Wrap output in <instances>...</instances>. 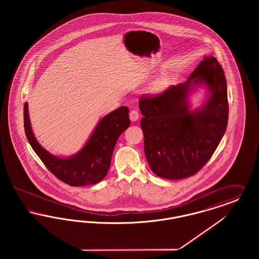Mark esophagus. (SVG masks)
<instances>
[{"mask_svg":"<svg viewBox=\"0 0 259 259\" xmlns=\"http://www.w3.org/2000/svg\"><path fill=\"white\" fill-rule=\"evenodd\" d=\"M129 116H130V119H131L132 121H137V120L139 119V117H140V114H139L138 111L133 110V111H130Z\"/></svg>","mask_w":259,"mask_h":259,"instance_id":"esophagus-1","label":"esophagus"}]
</instances>
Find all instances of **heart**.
Instances as JSON below:
<instances>
[{
  "mask_svg": "<svg viewBox=\"0 0 259 259\" xmlns=\"http://www.w3.org/2000/svg\"><path fill=\"white\" fill-rule=\"evenodd\" d=\"M170 84V77L167 74H162L160 76L156 77L149 85H148V91L150 93L156 94V93H160L162 91H164L165 89H167V87Z\"/></svg>",
  "mask_w": 259,
  "mask_h": 259,
  "instance_id": "b5f03b06",
  "label": "heart"
}]
</instances>
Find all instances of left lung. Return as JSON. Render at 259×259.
I'll return each mask as SVG.
<instances>
[{
    "instance_id": "obj_1",
    "label": "left lung",
    "mask_w": 259,
    "mask_h": 259,
    "mask_svg": "<svg viewBox=\"0 0 259 259\" xmlns=\"http://www.w3.org/2000/svg\"><path fill=\"white\" fill-rule=\"evenodd\" d=\"M203 85L207 99L191 110L189 95ZM139 108L151 171L167 180L195 175L209 160L227 127V85L221 64L213 56L204 57L184 83L142 97Z\"/></svg>"
}]
</instances>
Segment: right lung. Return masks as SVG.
Masks as SVG:
<instances>
[{"instance_id": "right-lung-1", "label": "right lung", "mask_w": 259, "mask_h": 259, "mask_svg": "<svg viewBox=\"0 0 259 259\" xmlns=\"http://www.w3.org/2000/svg\"><path fill=\"white\" fill-rule=\"evenodd\" d=\"M128 112L123 106L104 116L84 147L69 157L55 156L38 144L31 127L28 103L24 105L25 133L39 159L60 181L71 186L95 185L108 174L117 139L130 125Z\"/></svg>"}]
</instances>
